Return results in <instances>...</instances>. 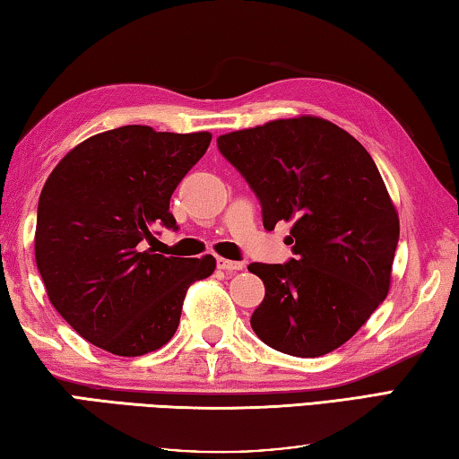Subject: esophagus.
Segmentation results:
<instances>
[{
  "instance_id": "34e87169",
  "label": "esophagus",
  "mask_w": 459,
  "mask_h": 459,
  "mask_svg": "<svg viewBox=\"0 0 459 459\" xmlns=\"http://www.w3.org/2000/svg\"><path fill=\"white\" fill-rule=\"evenodd\" d=\"M216 265H218V269H224V272H238V269H243L241 261H230V259H224V257H218Z\"/></svg>"
}]
</instances>
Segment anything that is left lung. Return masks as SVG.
Returning a JSON list of instances; mask_svg holds the SVG:
<instances>
[{
    "label": "left lung",
    "instance_id": "8db88e82",
    "mask_svg": "<svg viewBox=\"0 0 459 459\" xmlns=\"http://www.w3.org/2000/svg\"><path fill=\"white\" fill-rule=\"evenodd\" d=\"M255 192L264 227L292 221L286 264H251L265 286L257 337L294 358L351 339L390 288L398 214L369 152L333 122L300 116L216 138Z\"/></svg>",
    "mask_w": 459,
    "mask_h": 459
}]
</instances>
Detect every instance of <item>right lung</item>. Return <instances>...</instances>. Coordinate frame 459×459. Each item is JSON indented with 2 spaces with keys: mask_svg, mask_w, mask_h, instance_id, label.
<instances>
[{
  "mask_svg": "<svg viewBox=\"0 0 459 459\" xmlns=\"http://www.w3.org/2000/svg\"><path fill=\"white\" fill-rule=\"evenodd\" d=\"M210 133L130 125L87 138L40 192L34 255L48 300L85 341L122 358L163 347L186 290L216 259L165 257L152 229L178 230L171 194L206 152Z\"/></svg>",
  "mask_w": 459,
  "mask_h": 459,
  "instance_id": "1",
  "label": "right lung"
}]
</instances>
